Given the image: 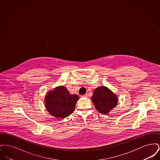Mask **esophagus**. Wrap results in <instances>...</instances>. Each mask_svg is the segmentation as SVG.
Returning <instances> with one entry per match:
<instances>
[{
	"instance_id": "34e87169",
	"label": "esophagus",
	"mask_w": 160,
	"mask_h": 160,
	"mask_svg": "<svg viewBox=\"0 0 160 160\" xmlns=\"http://www.w3.org/2000/svg\"><path fill=\"white\" fill-rule=\"evenodd\" d=\"M82 98H87L88 97V95L85 94V95H82Z\"/></svg>"
}]
</instances>
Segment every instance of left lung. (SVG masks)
Masks as SVG:
<instances>
[{
  "instance_id": "obj_1",
  "label": "left lung",
  "mask_w": 160,
  "mask_h": 160,
  "mask_svg": "<svg viewBox=\"0 0 160 160\" xmlns=\"http://www.w3.org/2000/svg\"><path fill=\"white\" fill-rule=\"evenodd\" d=\"M91 100L96 109L101 113L107 114L117 105L116 95L106 87L101 86L94 90Z\"/></svg>"
}]
</instances>
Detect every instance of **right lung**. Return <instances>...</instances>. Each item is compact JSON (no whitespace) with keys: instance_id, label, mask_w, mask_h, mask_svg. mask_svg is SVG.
<instances>
[{"instance_id":"1","label":"right lung","mask_w":160,"mask_h":160,"mask_svg":"<svg viewBox=\"0 0 160 160\" xmlns=\"http://www.w3.org/2000/svg\"><path fill=\"white\" fill-rule=\"evenodd\" d=\"M78 99L76 94L71 95L65 87L61 86L47 93L45 104L47 110L52 116L65 118L72 114Z\"/></svg>"}]
</instances>
